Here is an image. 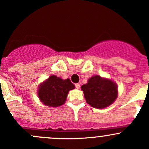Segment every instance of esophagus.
<instances>
[{
  "label": "esophagus",
  "mask_w": 149,
  "mask_h": 149,
  "mask_svg": "<svg viewBox=\"0 0 149 149\" xmlns=\"http://www.w3.org/2000/svg\"><path fill=\"white\" fill-rule=\"evenodd\" d=\"M75 86H76V88L79 89L80 88V84H75Z\"/></svg>",
  "instance_id": "1"
}]
</instances>
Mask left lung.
Returning <instances> with one entry per match:
<instances>
[{
	"label": "left lung",
	"instance_id": "left-lung-1",
	"mask_svg": "<svg viewBox=\"0 0 149 149\" xmlns=\"http://www.w3.org/2000/svg\"><path fill=\"white\" fill-rule=\"evenodd\" d=\"M86 102L95 109H104L112 104L118 96L116 84L99 76L88 79L86 84L81 86Z\"/></svg>",
	"mask_w": 149,
	"mask_h": 149
}]
</instances>
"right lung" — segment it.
Listing matches in <instances>:
<instances>
[{"mask_svg": "<svg viewBox=\"0 0 149 149\" xmlns=\"http://www.w3.org/2000/svg\"><path fill=\"white\" fill-rule=\"evenodd\" d=\"M75 88L69 79L63 80L52 75L40 84L38 91L39 99L44 105L58 107L64 104L70 90Z\"/></svg>", "mask_w": 149, "mask_h": 149, "instance_id": "add662e5", "label": "right lung"}]
</instances>
